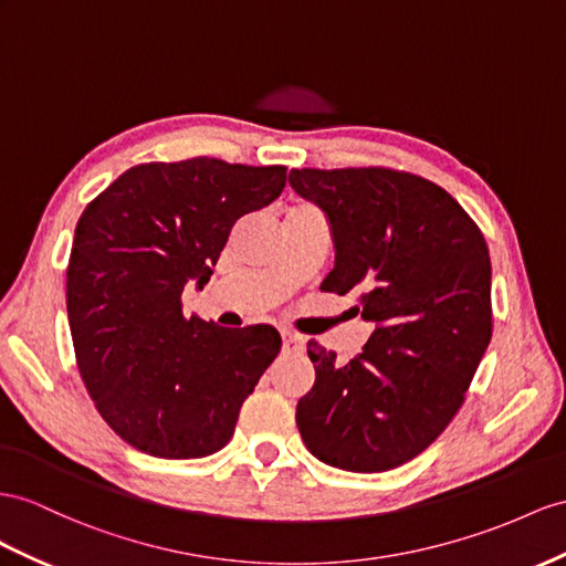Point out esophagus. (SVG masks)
<instances>
[{
	"label": "esophagus",
	"instance_id": "34e87169",
	"mask_svg": "<svg viewBox=\"0 0 566 566\" xmlns=\"http://www.w3.org/2000/svg\"><path fill=\"white\" fill-rule=\"evenodd\" d=\"M282 342H284V349L292 354H301L303 349H306V342H303V337L294 335V332H289V329L282 332Z\"/></svg>",
	"mask_w": 566,
	"mask_h": 566
}]
</instances>
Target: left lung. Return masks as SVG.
I'll return each instance as SVG.
<instances>
[{
  "label": "left lung",
  "instance_id": "1",
  "mask_svg": "<svg viewBox=\"0 0 566 566\" xmlns=\"http://www.w3.org/2000/svg\"><path fill=\"white\" fill-rule=\"evenodd\" d=\"M289 186L327 217L335 270L321 289L356 294L354 311L375 325L349 364L308 344L301 438L335 469L401 467L452 421L490 344L485 239L444 188L413 174L292 169Z\"/></svg>",
  "mask_w": 566,
  "mask_h": 566
}]
</instances>
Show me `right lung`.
<instances>
[{
	"mask_svg": "<svg viewBox=\"0 0 566 566\" xmlns=\"http://www.w3.org/2000/svg\"><path fill=\"white\" fill-rule=\"evenodd\" d=\"M284 184V167L191 157L132 167L83 210L66 270L71 339L99 416L140 452L214 454L277 358V329L186 317L181 292L210 282L231 227Z\"/></svg>",
	"mask_w": 566,
	"mask_h": 566,
	"instance_id": "add662e5",
	"label": "right lung"
}]
</instances>
